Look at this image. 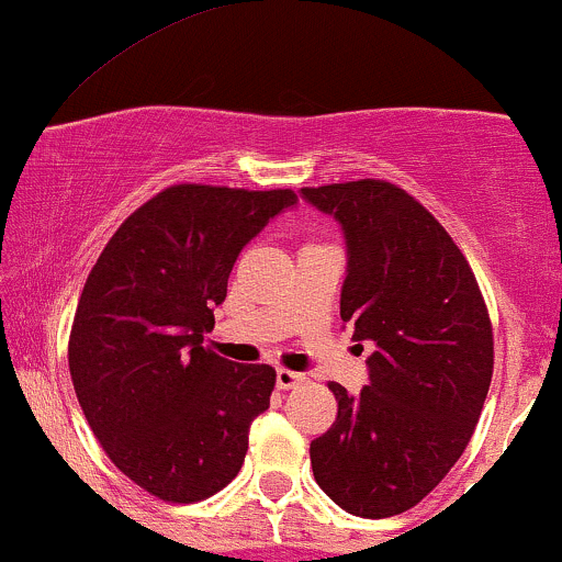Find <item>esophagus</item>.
Segmentation results:
<instances>
[{
	"label": "esophagus",
	"instance_id": "1",
	"mask_svg": "<svg viewBox=\"0 0 562 562\" xmlns=\"http://www.w3.org/2000/svg\"><path fill=\"white\" fill-rule=\"evenodd\" d=\"M300 383H305L303 372H292V370H276V385L279 389H297Z\"/></svg>",
	"mask_w": 562,
	"mask_h": 562
}]
</instances>
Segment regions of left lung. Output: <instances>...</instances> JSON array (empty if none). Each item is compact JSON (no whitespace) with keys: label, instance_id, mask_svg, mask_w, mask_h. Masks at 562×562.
<instances>
[{"label":"left lung","instance_id":"8db88e82","mask_svg":"<svg viewBox=\"0 0 562 562\" xmlns=\"http://www.w3.org/2000/svg\"><path fill=\"white\" fill-rule=\"evenodd\" d=\"M346 235L340 318L375 342L370 383H329L337 418L311 442L318 487L356 517L402 515L472 439L493 378V327L467 257L402 187L380 179L303 187Z\"/></svg>","mask_w":562,"mask_h":562}]
</instances>
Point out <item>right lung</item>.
Wrapping results in <instances>:
<instances>
[{"label": "right lung", "mask_w": 562, "mask_h": 562, "mask_svg": "<svg viewBox=\"0 0 562 562\" xmlns=\"http://www.w3.org/2000/svg\"><path fill=\"white\" fill-rule=\"evenodd\" d=\"M292 190L173 184L138 206L95 259L69 335V372L95 439L125 476L171 504L240 472L276 370L209 348L240 249Z\"/></svg>", "instance_id": "1"}]
</instances>
